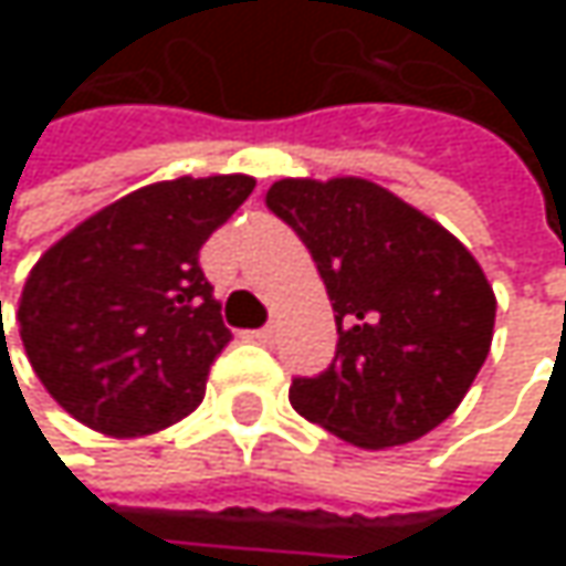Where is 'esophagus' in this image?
I'll return each mask as SVG.
<instances>
[{
  "instance_id": "obj_1",
  "label": "esophagus",
  "mask_w": 566,
  "mask_h": 566,
  "mask_svg": "<svg viewBox=\"0 0 566 566\" xmlns=\"http://www.w3.org/2000/svg\"><path fill=\"white\" fill-rule=\"evenodd\" d=\"M252 337H255L259 344H272V340H275V324H265V327L252 331Z\"/></svg>"
}]
</instances>
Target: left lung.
I'll use <instances>...</instances> for the list:
<instances>
[{"mask_svg": "<svg viewBox=\"0 0 566 566\" xmlns=\"http://www.w3.org/2000/svg\"><path fill=\"white\" fill-rule=\"evenodd\" d=\"M269 209L307 245L337 321L317 377L291 380V406L360 449L412 442L455 412L495 331V291L472 252L390 189L279 179Z\"/></svg>", "mask_w": 566, "mask_h": 566, "instance_id": "1", "label": "left lung"}]
</instances>
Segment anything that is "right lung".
I'll return each mask as SVG.
<instances>
[{"instance_id":"obj_1","label":"right lung","mask_w":566,"mask_h":566,"mask_svg":"<svg viewBox=\"0 0 566 566\" xmlns=\"http://www.w3.org/2000/svg\"><path fill=\"white\" fill-rule=\"evenodd\" d=\"M252 189L242 172L150 182L39 259L19 301V334L32 370L77 422L130 439L202 402L232 334L199 249Z\"/></svg>"}]
</instances>
